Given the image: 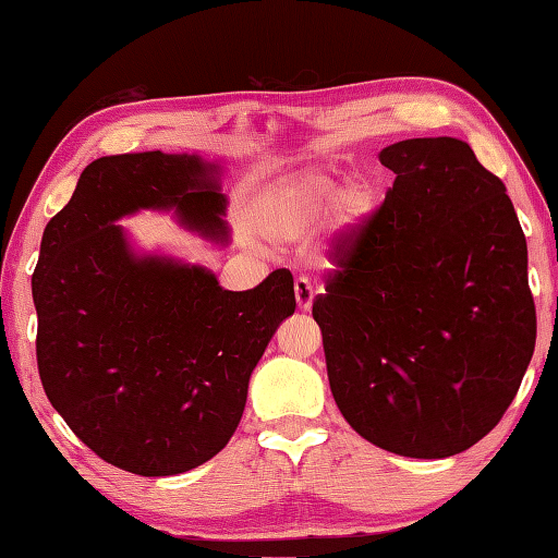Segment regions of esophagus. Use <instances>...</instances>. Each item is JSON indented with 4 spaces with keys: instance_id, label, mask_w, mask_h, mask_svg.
<instances>
[{
    "instance_id": "obj_1",
    "label": "esophagus",
    "mask_w": 558,
    "mask_h": 558,
    "mask_svg": "<svg viewBox=\"0 0 558 558\" xmlns=\"http://www.w3.org/2000/svg\"><path fill=\"white\" fill-rule=\"evenodd\" d=\"M293 291H295V303H299L301 311H311L313 299H315L313 283L307 281L305 277H299V279H295V283H293Z\"/></svg>"
}]
</instances>
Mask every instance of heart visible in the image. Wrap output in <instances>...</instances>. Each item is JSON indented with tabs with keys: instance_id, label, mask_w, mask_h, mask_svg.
<instances>
[{
	"instance_id": "b5f03b06",
	"label": "heart",
	"mask_w": 558,
	"mask_h": 558,
	"mask_svg": "<svg viewBox=\"0 0 558 558\" xmlns=\"http://www.w3.org/2000/svg\"><path fill=\"white\" fill-rule=\"evenodd\" d=\"M375 191L367 183H355L341 197V221L349 227L361 225V221L373 213Z\"/></svg>"
}]
</instances>
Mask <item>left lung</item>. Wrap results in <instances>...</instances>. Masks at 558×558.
<instances>
[{"label": "left lung", "instance_id": "obj_1", "mask_svg": "<svg viewBox=\"0 0 558 558\" xmlns=\"http://www.w3.org/2000/svg\"><path fill=\"white\" fill-rule=\"evenodd\" d=\"M396 181L337 236L313 317L341 415L375 447L447 458L499 425L535 351L506 185L456 138L384 147Z\"/></svg>", "mask_w": 558, "mask_h": 558}]
</instances>
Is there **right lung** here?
I'll return each instance as SVG.
<instances>
[{
    "instance_id": "right-lung-1",
    "label": "right lung",
    "mask_w": 558,
    "mask_h": 558,
    "mask_svg": "<svg viewBox=\"0 0 558 558\" xmlns=\"http://www.w3.org/2000/svg\"><path fill=\"white\" fill-rule=\"evenodd\" d=\"M215 174L195 155L95 159L45 227L33 271L49 403L102 461L143 477L185 473L227 447L251 373L295 311L289 269L227 291L203 267L131 253L114 221L143 207H174L185 227L227 239Z\"/></svg>"
}]
</instances>
